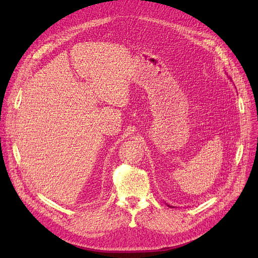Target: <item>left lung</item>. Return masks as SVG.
<instances>
[{"instance_id": "obj_1", "label": "left lung", "mask_w": 258, "mask_h": 258, "mask_svg": "<svg viewBox=\"0 0 258 258\" xmlns=\"http://www.w3.org/2000/svg\"><path fill=\"white\" fill-rule=\"evenodd\" d=\"M169 207H170V206H169Z\"/></svg>"}]
</instances>
